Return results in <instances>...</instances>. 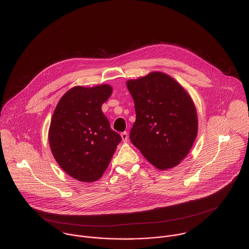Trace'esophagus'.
Masks as SVG:
<instances>
[{"label":"esophagus","mask_w":249,"mask_h":249,"mask_svg":"<svg viewBox=\"0 0 249 249\" xmlns=\"http://www.w3.org/2000/svg\"><path fill=\"white\" fill-rule=\"evenodd\" d=\"M121 137H122V139H123V142H126L128 141V134H127V132H123V133H121Z\"/></svg>","instance_id":"34e87169"}]
</instances>
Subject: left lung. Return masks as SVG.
Instances as JSON below:
<instances>
[{"instance_id":"8db88e82","label":"left lung","mask_w":249,"mask_h":249,"mask_svg":"<svg viewBox=\"0 0 249 249\" xmlns=\"http://www.w3.org/2000/svg\"><path fill=\"white\" fill-rule=\"evenodd\" d=\"M126 86L136 112L130 141L155 168L178 166L197 135V115L190 95L161 71L130 79Z\"/></svg>"}]
</instances>
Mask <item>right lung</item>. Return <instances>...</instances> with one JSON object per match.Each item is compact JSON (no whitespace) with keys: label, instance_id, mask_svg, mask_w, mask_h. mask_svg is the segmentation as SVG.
Here are the masks:
<instances>
[{"label":"right lung","instance_id":"add662e5","mask_svg":"<svg viewBox=\"0 0 249 249\" xmlns=\"http://www.w3.org/2000/svg\"><path fill=\"white\" fill-rule=\"evenodd\" d=\"M111 94L108 84L74 86L62 96L53 114L51 150L61 169L78 181L90 183L102 178L122 141L102 111Z\"/></svg>","mask_w":249,"mask_h":249}]
</instances>
